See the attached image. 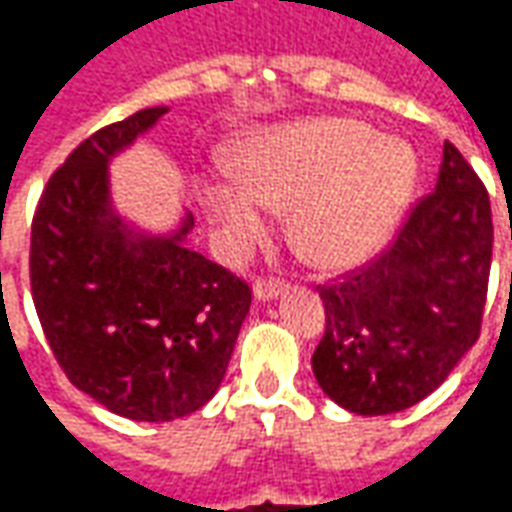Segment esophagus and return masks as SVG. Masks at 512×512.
<instances>
[{"label": "esophagus", "mask_w": 512, "mask_h": 512, "mask_svg": "<svg viewBox=\"0 0 512 512\" xmlns=\"http://www.w3.org/2000/svg\"><path fill=\"white\" fill-rule=\"evenodd\" d=\"M252 293H255V301H260V304H266V301H277L279 296H282V282H277V279L257 282Z\"/></svg>", "instance_id": "34e87169"}]
</instances>
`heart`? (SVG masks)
I'll use <instances>...</instances> for the list:
<instances>
[{
    "label": "heart",
    "instance_id": "heart-1",
    "mask_svg": "<svg viewBox=\"0 0 512 512\" xmlns=\"http://www.w3.org/2000/svg\"><path fill=\"white\" fill-rule=\"evenodd\" d=\"M241 183L205 186L211 219L235 249L288 213L296 255L321 271L365 263L395 233L419 183L414 147L351 117H304L246 136L233 156Z\"/></svg>",
    "mask_w": 512,
    "mask_h": 512
}]
</instances>
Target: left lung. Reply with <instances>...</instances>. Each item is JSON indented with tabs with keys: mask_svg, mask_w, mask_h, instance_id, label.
I'll return each instance as SVG.
<instances>
[{
	"mask_svg": "<svg viewBox=\"0 0 512 512\" xmlns=\"http://www.w3.org/2000/svg\"><path fill=\"white\" fill-rule=\"evenodd\" d=\"M491 202L444 142L436 191L389 252L321 290L326 334L312 373L337 406L362 417L411 408L447 381L477 343L491 271Z\"/></svg>",
	"mask_w": 512,
	"mask_h": 512,
	"instance_id": "obj_1",
	"label": "left lung"
}]
</instances>
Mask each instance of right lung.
<instances>
[{
	"mask_svg": "<svg viewBox=\"0 0 512 512\" xmlns=\"http://www.w3.org/2000/svg\"><path fill=\"white\" fill-rule=\"evenodd\" d=\"M167 112L150 106L84 139L32 219L29 279L51 351L76 389L134 422L205 406L252 304L246 282L189 249V211L153 233L115 208L112 161Z\"/></svg>",
	"mask_w": 512,
	"mask_h": 512,
	"instance_id": "1",
	"label": "right lung"
}]
</instances>
